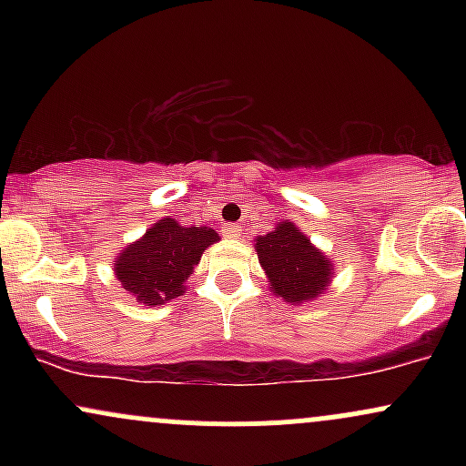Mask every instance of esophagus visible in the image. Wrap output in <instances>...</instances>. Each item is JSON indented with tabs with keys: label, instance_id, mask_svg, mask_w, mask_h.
<instances>
[{
	"label": "esophagus",
	"instance_id": "esophagus-1",
	"mask_svg": "<svg viewBox=\"0 0 466 466\" xmlns=\"http://www.w3.org/2000/svg\"><path fill=\"white\" fill-rule=\"evenodd\" d=\"M223 237L226 238H238V237H243V228L238 226V223H228V226H223Z\"/></svg>",
	"mask_w": 466,
	"mask_h": 466
}]
</instances>
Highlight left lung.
I'll use <instances>...</instances> for the list:
<instances>
[{"instance_id":"left-lung-1","label":"left lung","mask_w":466,"mask_h":466,"mask_svg":"<svg viewBox=\"0 0 466 466\" xmlns=\"http://www.w3.org/2000/svg\"><path fill=\"white\" fill-rule=\"evenodd\" d=\"M254 245L271 291L285 302L315 300L330 285L333 263L291 221H280Z\"/></svg>"}]
</instances>
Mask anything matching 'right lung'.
Returning <instances> with one entry per match:
<instances>
[{"mask_svg": "<svg viewBox=\"0 0 466 466\" xmlns=\"http://www.w3.org/2000/svg\"><path fill=\"white\" fill-rule=\"evenodd\" d=\"M218 234L212 228H186L162 218L142 238L127 245L114 260L116 278L137 302L155 307L184 296L195 265Z\"/></svg>", "mask_w": 466, "mask_h": 466, "instance_id": "add662e5", "label": "right lung"}]
</instances>
